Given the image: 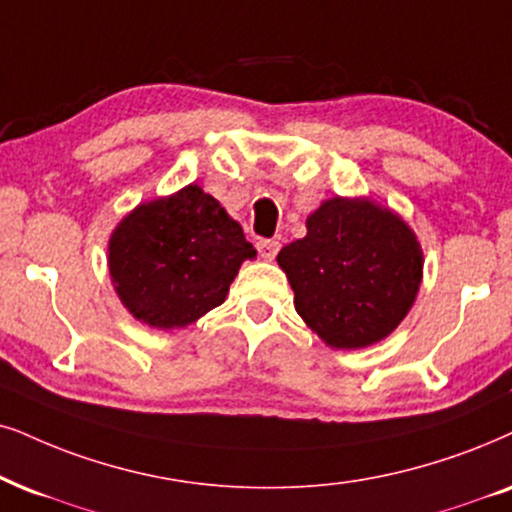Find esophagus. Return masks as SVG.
I'll use <instances>...</instances> for the list:
<instances>
[{"label": "esophagus", "instance_id": "obj_1", "mask_svg": "<svg viewBox=\"0 0 512 512\" xmlns=\"http://www.w3.org/2000/svg\"><path fill=\"white\" fill-rule=\"evenodd\" d=\"M278 248H281V243L274 241V238H260L257 241V252H260V257H264V260H274Z\"/></svg>", "mask_w": 512, "mask_h": 512}]
</instances>
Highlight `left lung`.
Returning <instances> with one entry per match:
<instances>
[{
	"mask_svg": "<svg viewBox=\"0 0 512 512\" xmlns=\"http://www.w3.org/2000/svg\"><path fill=\"white\" fill-rule=\"evenodd\" d=\"M295 309L335 349L383 340L409 314L423 276L413 231L371 200H326L307 236L278 252Z\"/></svg>",
	"mask_w": 512,
	"mask_h": 512,
	"instance_id": "obj_1",
	"label": "left lung"
}]
</instances>
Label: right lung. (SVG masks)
<instances>
[{
  "label": "right lung",
  "mask_w": 512,
  "mask_h": 512,
  "mask_svg": "<svg viewBox=\"0 0 512 512\" xmlns=\"http://www.w3.org/2000/svg\"><path fill=\"white\" fill-rule=\"evenodd\" d=\"M255 257L241 224L196 184L139 205L108 245L125 307L155 328H181L219 307L241 262Z\"/></svg>",
  "instance_id": "add662e5"
}]
</instances>
